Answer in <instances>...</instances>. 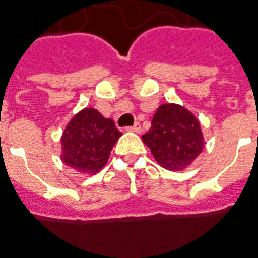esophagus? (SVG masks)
Segmentation results:
<instances>
[{
  "label": "esophagus",
  "mask_w": 258,
  "mask_h": 258,
  "mask_svg": "<svg viewBox=\"0 0 258 258\" xmlns=\"http://www.w3.org/2000/svg\"><path fill=\"white\" fill-rule=\"evenodd\" d=\"M128 131H131V133H141V124L140 123H135L133 127H128Z\"/></svg>",
  "instance_id": "34e87169"
}]
</instances>
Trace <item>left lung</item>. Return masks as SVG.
I'll use <instances>...</instances> for the list:
<instances>
[{
  "label": "left lung",
  "instance_id": "8db88e82",
  "mask_svg": "<svg viewBox=\"0 0 258 258\" xmlns=\"http://www.w3.org/2000/svg\"><path fill=\"white\" fill-rule=\"evenodd\" d=\"M142 141L160 166L179 172L197 159L205 145L197 117L176 103L160 104Z\"/></svg>",
  "mask_w": 258,
  "mask_h": 258
}]
</instances>
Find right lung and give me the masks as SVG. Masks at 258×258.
<instances>
[{"label": "right lung", "mask_w": 258, "mask_h": 258, "mask_svg": "<svg viewBox=\"0 0 258 258\" xmlns=\"http://www.w3.org/2000/svg\"><path fill=\"white\" fill-rule=\"evenodd\" d=\"M120 137L121 133L111 118H104L93 107H85L62 131L60 158L77 172L95 174L107 163L111 148Z\"/></svg>", "instance_id": "obj_1"}]
</instances>
